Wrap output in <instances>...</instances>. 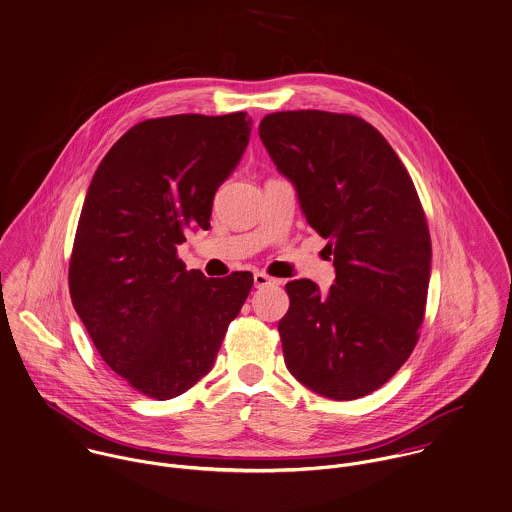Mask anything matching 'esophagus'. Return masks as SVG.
Returning a JSON list of instances; mask_svg holds the SVG:
<instances>
[{
  "instance_id": "obj_1",
  "label": "esophagus",
  "mask_w": 512,
  "mask_h": 512,
  "mask_svg": "<svg viewBox=\"0 0 512 512\" xmlns=\"http://www.w3.org/2000/svg\"><path fill=\"white\" fill-rule=\"evenodd\" d=\"M253 283H255V286L257 288H263V286H269V284H279V281L277 279H273V277H269L267 273H255L253 275Z\"/></svg>"
}]
</instances>
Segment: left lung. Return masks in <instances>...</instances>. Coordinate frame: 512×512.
Here are the masks:
<instances>
[{
	"label": "left lung",
	"mask_w": 512,
	"mask_h": 512,
	"mask_svg": "<svg viewBox=\"0 0 512 512\" xmlns=\"http://www.w3.org/2000/svg\"><path fill=\"white\" fill-rule=\"evenodd\" d=\"M259 137L336 267L324 294L310 279L286 283L284 363L322 397H365L410 357L424 320L432 241L414 182L357 115L277 112Z\"/></svg>",
	"instance_id": "obj_1"
}]
</instances>
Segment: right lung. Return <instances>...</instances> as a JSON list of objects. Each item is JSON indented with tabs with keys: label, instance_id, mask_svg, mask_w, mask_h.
I'll use <instances>...</instances> for the list:
<instances>
[{
	"label": "right lung",
	"instance_id": "add662e5",
	"mask_svg": "<svg viewBox=\"0 0 512 512\" xmlns=\"http://www.w3.org/2000/svg\"><path fill=\"white\" fill-rule=\"evenodd\" d=\"M251 133L245 112L145 119L94 174L78 220L68 288L102 359L145 397L169 400L214 365L251 286L247 271L208 279L176 247L210 228L214 194Z\"/></svg>",
	"mask_w": 512,
	"mask_h": 512
}]
</instances>
